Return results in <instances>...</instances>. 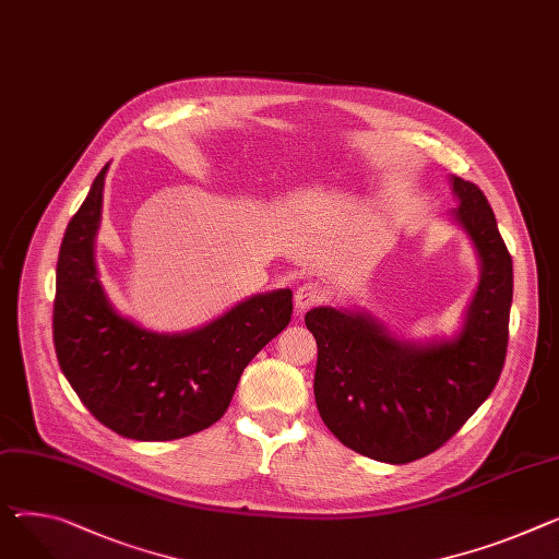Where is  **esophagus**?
Segmentation results:
<instances>
[{
  "mask_svg": "<svg viewBox=\"0 0 559 559\" xmlns=\"http://www.w3.org/2000/svg\"><path fill=\"white\" fill-rule=\"evenodd\" d=\"M328 296V289L319 283V281H308L304 283L299 289H296L294 294V308H296V314H304L306 310L314 308L317 304H321Z\"/></svg>",
  "mask_w": 559,
  "mask_h": 559,
  "instance_id": "obj_1",
  "label": "esophagus"
}]
</instances>
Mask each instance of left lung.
Wrapping results in <instances>:
<instances>
[{
	"label": "left lung",
	"mask_w": 559,
	"mask_h": 559,
	"mask_svg": "<svg viewBox=\"0 0 559 559\" xmlns=\"http://www.w3.org/2000/svg\"><path fill=\"white\" fill-rule=\"evenodd\" d=\"M480 276L454 340H397L366 312L314 308V400L325 427L353 452L382 463H412L442 448L492 393L508 348L512 258L492 206L476 183L452 177Z\"/></svg>",
	"instance_id": "left-lung-1"
}]
</instances>
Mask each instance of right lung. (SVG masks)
Returning <instances> with one entry per match:
<instances>
[{
  "instance_id": "1",
  "label": "right lung",
  "mask_w": 559,
  "mask_h": 559,
  "mask_svg": "<svg viewBox=\"0 0 559 559\" xmlns=\"http://www.w3.org/2000/svg\"><path fill=\"white\" fill-rule=\"evenodd\" d=\"M109 164L69 219L53 301V346L90 414L132 440H175L217 423L247 364L292 319V289L249 296L211 323L159 334L121 317L98 281L94 238Z\"/></svg>"
}]
</instances>
